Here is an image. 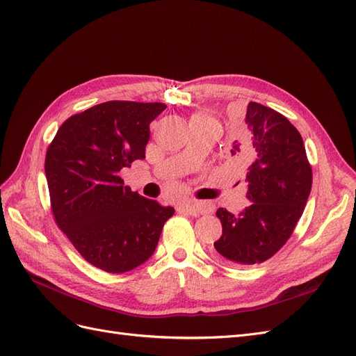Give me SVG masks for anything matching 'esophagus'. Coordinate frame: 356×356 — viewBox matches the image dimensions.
I'll use <instances>...</instances> for the list:
<instances>
[{"label":"esophagus","instance_id":"esophagus-1","mask_svg":"<svg viewBox=\"0 0 356 356\" xmlns=\"http://www.w3.org/2000/svg\"><path fill=\"white\" fill-rule=\"evenodd\" d=\"M177 209L179 212H186L193 215V217H197V215L207 213L208 212V207L204 203H197V202H181Z\"/></svg>","mask_w":356,"mask_h":356}]
</instances>
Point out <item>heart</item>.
I'll list each match as a JSON object with an SVG mask.
<instances>
[{"instance_id":"heart-1","label":"heart","mask_w":356,"mask_h":356,"mask_svg":"<svg viewBox=\"0 0 356 356\" xmlns=\"http://www.w3.org/2000/svg\"><path fill=\"white\" fill-rule=\"evenodd\" d=\"M193 118H211L209 115H204V114H196Z\"/></svg>"}]
</instances>
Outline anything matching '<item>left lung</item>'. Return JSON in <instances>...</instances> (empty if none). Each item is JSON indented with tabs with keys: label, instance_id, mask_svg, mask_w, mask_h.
I'll return each mask as SVG.
<instances>
[{
	"label": "left lung",
	"instance_id": "8db88e82",
	"mask_svg": "<svg viewBox=\"0 0 356 356\" xmlns=\"http://www.w3.org/2000/svg\"><path fill=\"white\" fill-rule=\"evenodd\" d=\"M229 157L246 166V197L234 215L220 208L221 238L213 242L222 263L251 266L273 257L293 234L312 188V168L297 129L268 106L250 102Z\"/></svg>",
	"mask_w": 356,
	"mask_h": 356
}]
</instances>
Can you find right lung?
<instances>
[{
  "label": "right lung",
  "mask_w": 356,
  "mask_h": 356,
  "mask_svg": "<svg viewBox=\"0 0 356 356\" xmlns=\"http://www.w3.org/2000/svg\"><path fill=\"white\" fill-rule=\"evenodd\" d=\"M160 102L108 101L62 123L46 153L51 212L86 261L124 273L153 255L172 207L124 186L118 172L145 159Z\"/></svg>",
  "instance_id": "obj_1"
}]
</instances>
